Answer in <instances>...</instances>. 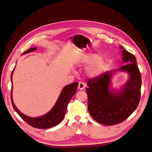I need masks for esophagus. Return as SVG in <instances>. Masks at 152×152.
I'll return each instance as SVG.
<instances>
[{
  "label": "esophagus",
  "mask_w": 152,
  "mask_h": 152,
  "mask_svg": "<svg viewBox=\"0 0 152 152\" xmlns=\"http://www.w3.org/2000/svg\"><path fill=\"white\" fill-rule=\"evenodd\" d=\"M85 88V84L83 82H81L80 81V83H79V84H78V89H80L81 90H83Z\"/></svg>",
  "instance_id": "34e87169"
}]
</instances>
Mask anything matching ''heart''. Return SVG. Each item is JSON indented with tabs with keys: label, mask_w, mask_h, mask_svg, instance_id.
Returning a JSON list of instances; mask_svg holds the SVG:
<instances>
[{
	"label": "heart",
	"mask_w": 152,
	"mask_h": 152,
	"mask_svg": "<svg viewBox=\"0 0 152 152\" xmlns=\"http://www.w3.org/2000/svg\"><path fill=\"white\" fill-rule=\"evenodd\" d=\"M86 69V74L90 77H96L100 75L104 71L105 63L102 59L97 55L88 56L83 60L84 63H90Z\"/></svg>",
	"instance_id": "obj_1"
}]
</instances>
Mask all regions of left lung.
<instances>
[{
    "label": "left lung",
    "instance_id": "8db88e82",
    "mask_svg": "<svg viewBox=\"0 0 152 152\" xmlns=\"http://www.w3.org/2000/svg\"><path fill=\"white\" fill-rule=\"evenodd\" d=\"M123 63H128L117 71H125L130 75L127 83L116 93L109 91L110 77L115 71H108L99 76L89 78L88 107L90 115L97 122L106 125H113L122 122L137 109L141 94L142 77L137 67L136 58L123 48Z\"/></svg>",
    "mask_w": 152,
    "mask_h": 152
}]
</instances>
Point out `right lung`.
<instances>
[{
	"label": "right lung",
	"mask_w": 152,
	"mask_h": 152,
	"mask_svg": "<svg viewBox=\"0 0 152 152\" xmlns=\"http://www.w3.org/2000/svg\"><path fill=\"white\" fill-rule=\"evenodd\" d=\"M37 50V48H31L27 51H25L22 55L28 53L31 51H34ZM14 69H13L11 74V81L12 83V75L14 72ZM78 86V82H76L69 84L64 87L58 99V100L54 105V107L48 113L43 116L39 117H30L23 114L20 113L15 107L12 101V90L10 92L11 102L12 106L14 107L15 112L20 115L22 119L28 124L31 127L37 129H49L52 127H55L56 125L60 124L63 119L65 115L66 112L68 104L69 102L71 99L75 94L77 91V88Z\"/></svg>",
	"instance_id": "obj_1"
}]
</instances>
